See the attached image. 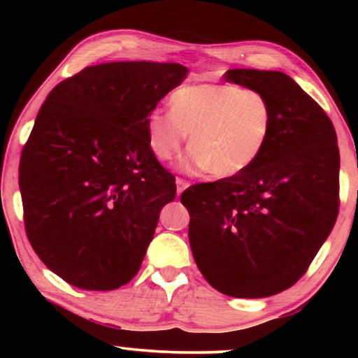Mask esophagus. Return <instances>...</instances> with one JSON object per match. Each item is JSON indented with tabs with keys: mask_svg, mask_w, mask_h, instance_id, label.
Returning a JSON list of instances; mask_svg holds the SVG:
<instances>
[{
	"mask_svg": "<svg viewBox=\"0 0 358 358\" xmlns=\"http://www.w3.org/2000/svg\"><path fill=\"white\" fill-rule=\"evenodd\" d=\"M175 183H177V194H178V196L186 189L187 186H189V181H186L183 178H177V180H175Z\"/></svg>",
	"mask_w": 358,
	"mask_h": 358,
	"instance_id": "34e87169",
	"label": "esophagus"
}]
</instances>
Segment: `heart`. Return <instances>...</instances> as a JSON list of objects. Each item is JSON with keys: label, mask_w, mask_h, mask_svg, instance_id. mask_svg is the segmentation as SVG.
Segmentation results:
<instances>
[{"label": "heart", "mask_w": 358, "mask_h": 358, "mask_svg": "<svg viewBox=\"0 0 358 358\" xmlns=\"http://www.w3.org/2000/svg\"><path fill=\"white\" fill-rule=\"evenodd\" d=\"M172 110L155 108L147 118L150 148L162 161L178 153L186 173L213 171L220 178L245 172L264 153L273 129V108L264 93L234 83H187L171 96Z\"/></svg>", "instance_id": "b5f03b06"}]
</instances>
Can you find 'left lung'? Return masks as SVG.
<instances>
[{
    "label": "left lung",
    "instance_id": "8db88e82",
    "mask_svg": "<svg viewBox=\"0 0 358 358\" xmlns=\"http://www.w3.org/2000/svg\"><path fill=\"white\" fill-rule=\"evenodd\" d=\"M226 82L257 90L273 129L256 164L181 194L194 260L211 287L264 299L300 280L335 226L339 150L330 118L280 71L230 69Z\"/></svg>",
    "mask_w": 358,
    "mask_h": 358
}]
</instances>
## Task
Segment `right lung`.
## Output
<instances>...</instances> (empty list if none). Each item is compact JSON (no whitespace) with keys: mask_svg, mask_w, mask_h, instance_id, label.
<instances>
[{"mask_svg":"<svg viewBox=\"0 0 358 358\" xmlns=\"http://www.w3.org/2000/svg\"><path fill=\"white\" fill-rule=\"evenodd\" d=\"M177 63L88 66L58 83L20 157L27 237L71 286L113 290L141 268L175 177L150 148L147 118L185 80Z\"/></svg>","mask_w":358,"mask_h":358,"instance_id":"obj_1","label":"right lung"}]
</instances>
